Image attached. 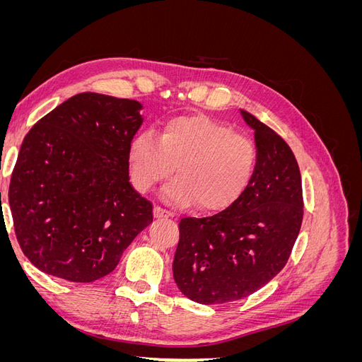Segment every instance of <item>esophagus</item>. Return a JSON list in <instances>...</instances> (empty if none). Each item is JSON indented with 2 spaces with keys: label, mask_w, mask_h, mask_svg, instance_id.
<instances>
[{
  "label": "esophagus",
  "mask_w": 362,
  "mask_h": 362,
  "mask_svg": "<svg viewBox=\"0 0 362 362\" xmlns=\"http://www.w3.org/2000/svg\"><path fill=\"white\" fill-rule=\"evenodd\" d=\"M172 214L166 210H163L161 206H154V217L156 218H166V217H170Z\"/></svg>",
  "instance_id": "esophagus-1"
}]
</instances>
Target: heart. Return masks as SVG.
I'll list each match as a JSON object with an SVG mask.
<instances>
[{
  "label": "heart",
  "instance_id": "obj_1",
  "mask_svg": "<svg viewBox=\"0 0 362 362\" xmlns=\"http://www.w3.org/2000/svg\"><path fill=\"white\" fill-rule=\"evenodd\" d=\"M178 173L163 189L172 206L198 202L204 211L223 210L246 190L257 164L252 141L206 116L172 119L158 140L149 131L139 133L128 146L131 182L139 192Z\"/></svg>",
  "mask_w": 362,
  "mask_h": 362
}]
</instances>
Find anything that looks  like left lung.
I'll return each instance as SVG.
<instances>
[{"label": "left lung", "instance_id": "1", "mask_svg": "<svg viewBox=\"0 0 362 362\" xmlns=\"http://www.w3.org/2000/svg\"><path fill=\"white\" fill-rule=\"evenodd\" d=\"M254 129L257 164L240 198L208 217L180 221L173 279L189 299L225 303L247 298L287 264L299 235L303 199L298 161L275 131L240 110Z\"/></svg>", "mask_w": 362, "mask_h": 362}]
</instances>
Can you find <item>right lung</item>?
Segmentation results:
<instances>
[{"mask_svg":"<svg viewBox=\"0 0 362 362\" xmlns=\"http://www.w3.org/2000/svg\"><path fill=\"white\" fill-rule=\"evenodd\" d=\"M141 108L136 100L84 92L28 131L8 204L19 246L39 270L72 282L100 279L152 222V204L128 175Z\"/></svg>","mask_w":362,"mask_h":362,"instance_id":"right-lung-1","label":"right lung"}]
</instances>
